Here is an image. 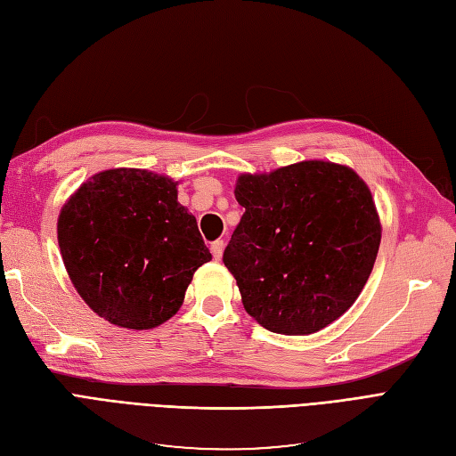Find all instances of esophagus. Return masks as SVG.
<instances>
[{"instance_id": "obj_1", "label": "esophagus", "mask_w": 456, "mask_h": 456, "mask_svg": "<svg viewBox=\"0 0 456 456\" xmlns=\"http://www.w3.org/2000/svg\"><path fill=\"white\" fill-rule=\"evenodd\" d=\"M211 253H213V258H215V260H220V258H223V253H224V241H223V240L213 241V243H211Z\"/></svg>"}]
</instances>
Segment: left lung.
Returning <instances> with one entry per match:
<instances>
[{
	"instance_id": "left-lung-1",
	"label": "left lung",
	"mask_w": 456,
	"mask_h": 456,
	"mask_svg": "<svg viewBox=\"0 0 456 456\" xmlns=\"http://www.w3.org/2000/svg\"><path fill=\"white\" fill-rule=\"evenodd\" d=\"M233 194L245 213L223 260L247 314L280 335L338 320L363 291L382 233L360 175L310 159L240 175Z\"/></svg>"
}]
</instances>
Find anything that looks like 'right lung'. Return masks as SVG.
<instances>
[{"mask_svg":"<svg viewBox=\"0 0 456 456\" xmlns=\"http://www.w3.org/2000/svg\"><path fill=\"white\" fill-rule=\"evenodd\" d=\"M57 232L79 297L126 329L167 322L211 260L196 216L176 201V183L144 169L93 175L64 203Z\"/></svg>","mask_w":456,"mask_h":456,"instance_id":"right-lung-1","label":"right lung"}]
</instances>
